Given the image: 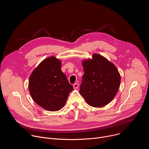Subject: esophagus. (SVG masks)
Here are the masks:
<instances>
[{
	"label": "esophagus",
	"instance_id": "esophagus-1",
	"mask_svg": "<svg viewBox=\"0 0 149 149\" xmlns=\"http://www.w3.org/2000/svg\"><path fill=\"white\" fill-rule=\"evenodd\" d=\"M73 87H74V89H77L78 88V87H79V84L78 83H75L73 85Z\"/></svg>",
	"mask_w": 149,
	"mask_h": 149
}]
</instances>
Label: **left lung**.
<instances>
[{
  "label": "left lung",
  "mask_w": 149,
  "mask_h": 149,
  "mask_svg": "<svg viewBox=\"0 0 149 149\" xmlns=\"http://www.w3.org/2000/svg\"><path fill=\"white\" fill-rule=\"evenodd\" d=\"M84 74L79 93L91 107H102L116 96L120 85V75L113 63L98 54L82 62Z\"/></svg>",
  "instance_id": "left-lung-1"
}]
</instances>
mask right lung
I'll list each match as a JSON object with an SVG mask.
<instances>
[{"label": "right lung", "mask_w": 149, "mask_h": 149, "mask_svg": "<svg viewBox=\"0 0 149 149\" xmlns=\"http://www.w3.org/2000/svg\"><path fill=\"white\" fill-rule=\"evenodd\" d=\"M60 60L49 57L33 70L29 81V90L35 102L51 111L64 106L73 87L61 70Z\"/></svg>", "instance_id": "right-lung-1"}]
</instances>
